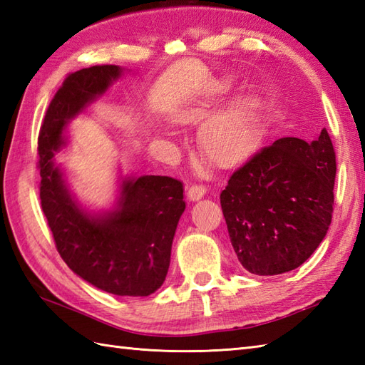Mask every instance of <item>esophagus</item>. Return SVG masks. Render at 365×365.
Instances as JSON below:
<instances>
[{"label": "esophagus", "instance_id": "obj_1", "mask_svg": "<svg viewBox=\"0 0 365 365\" xmlns=\"http://www.w3.org/2000/svg\"><path fill=\"white\" fill-rule=\"evenodd\" d=\"M205 187H202V185H191L190 190H188V199L191 200V202H196V200L202 199L205 196Z\"/></svg>", "mask_w": 365, "mask_h": 365}]
</instances>
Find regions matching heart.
<instances>
[{"mask_svg":"<svg viewBox=\"0 0 365 365\" xmlns=\"http://www.w3.org/2000/svg\"><path fill=\"white\" fill-rule=\"evenodd\" d=\"M229 89L220 83L208 92L205 100L175 111L180 123H196L204 118L213 98ZM259 136V123L247 97H237L202 120L197 131V144L204 158L218 168H232L245 161L254 150Z\"/></svg>","mask_w":365,"mask_h":365,"instance_id":"obj_1","label":"heart"}]
</instances>
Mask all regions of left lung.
Segmentation results:
<instances>
[{
	"mask_svg": "<svg viewBox=\"0 0 365 365\" xmlns=\"http://www.w3.org/2000/svg\"><path fill=\"white\" fill-rule=\"evenodd\" d=\"M336 169L323 128L312 143L277 139L230 175L220 199L243 268L274 276L311 257L331 224Z\"/></svg>",
	"mask_w": 365,
	"mask_h": 365,
	"instance_id": "obj_1",
	"label": "left lung"
}]
</instances>
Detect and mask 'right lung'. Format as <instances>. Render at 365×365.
Segmentation results:
<instances>
[{
	"label": "right lung",
	"mask_w": 365,
	"mask_h": 365,
	"mask_svg": "<svg viewBox=\"0 0 365 365\" xmlns=\"http://www.w3.org/2000/svg\"><path fill=\"white\" fill-rule=\"evenodd\" d=\"M123 75L119 66H94L68 75L46 110L38 133L42 210L58 252L76 276L118 297H149L168 274L183 185L165 175L120 177L111 210L89 212L54 163L67 145L72 119Z\"/></svg>",
	"instance_id": "obj_1"
}]
</instances>
